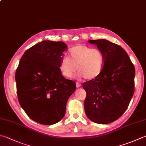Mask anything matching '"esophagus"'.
<instances>
[{"mask_svg": "<svg viewBox=\"0 0 146 146\" xmlns=\"http://www.w3.org/2000/svg\"><path fill=\"white\" fill-rule=\"evenodd\" d=\"M81 84L79 83V82H76V87L77 88H79V87H81Z\"/></svg>", "mask_w": 146, "mask_h": 146, "instance_id": "1", "label": "esophagus"}]
</instances>
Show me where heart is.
I'll use <instances>...</instances> for the list:
<instances>
[{"label":"heart","mask_w":146,"mask_h":146,"mask_svg":"<svg viewBox=\"0 0 146 146\" xmlns=\"http://www.w3.org/2000/svg\"><path fill=\"white\" fill-rule=\"evenodd\" d=\"M69 58L64 57L60 63V70L66 78H70L77 71L79 76L92 80L100 75L103 70L104 54L98 49L85 45H78L69 51Z\"/></svg>","instance_id":"1"}]
</instances>
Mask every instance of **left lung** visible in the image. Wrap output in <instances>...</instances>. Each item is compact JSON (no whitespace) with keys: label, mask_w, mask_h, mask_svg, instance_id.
Returning a JSON list of instances; mask_svg holds the SVG:
<instances>
[{"label":"left lung","mask_w":146,"mask_h":146,"mask_svg":"<svg viewBox=\"0 0 146 146\" xmlns=\"http://www.w3.org/2000/svg\"><path fill=\"white\" fill-rule=\"evenodd\" d=\"M104 54L103 70L97 78L82 84L86 92L84 111L99 124H108L122 116L135 91V69L125 50L106 39L90 40Z\"/></svg>","instance_id":"1"}]
</instances>
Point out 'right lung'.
<instances>
[{"mask_svg": "<svg viewBox=\"0 0 146 146\" xmlns=\"http://www.w3.org/2000/svg\"><path fill=\"white\" fill-rule=\"evenodd\" d=\"M66 44L44 40L25 52L16 68V91L21 107L34 121L51 125L64 117L76 82L65 79L60 63Z\"/></svg>", "mask_w": 146, "mask_h": 146, "instance_id": "1", "label": "right lung"}]
</instances>
